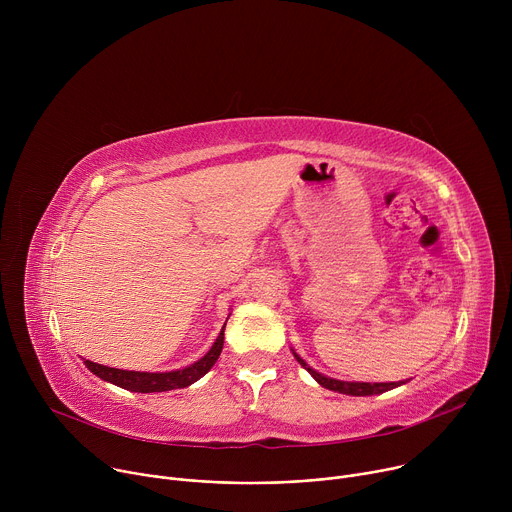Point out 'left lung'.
Returning <instances> with one entry per match:
<instances>
[{"instance_id": "1", "label": "left lung", "mask_w": 512, "mask_h": 512, "mask_svg": "<svg viewBox=\"0 0 512 512\" xmlns=\"http://www.w3.org/2000/svg\"><path fill=\"white\" fill-rule=\"evenodd\" d=\"M291 352H294L296 360L302 364V367L314 377V381L318 385H322L324 389H330V391H336V393H342V395H352V397H369V395H381L385 391H391V389H397L401 385H405L407 381H399V383H360V381H340V379H332V377H326L322 373H318L316 369H312L310 364L291 348Z\"/></svg>"}]
</instances>
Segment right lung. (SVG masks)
Wrapping results in <instances>:
<instances>
[{"mask_svg": "<svg viewBox=\"0 0 512 512\" xmlns=\"http://www.w3.org/2000/svg\"><path fill=\"white\" fill-rule=\"evenodd\" d=\"M227 320H225L221 332H218V336L214 338V342L210 344V348L200 358H196L194 362L186 364V367H180V369H174V371H133V369L109 367V364L95 362V360L85 358L81 354H79V358L83 360L85 367L95 377H99L101 381L113 383L121 389L133 391V393H164V391L184 389V387L196 383L198 379H202L214 367V362L218 360V356H221L223 344H225Z\"/></svg>", "mask_w": 512, "mask_h": 512, "instance_id": "1", "label": "right lung"}]
</instances>
